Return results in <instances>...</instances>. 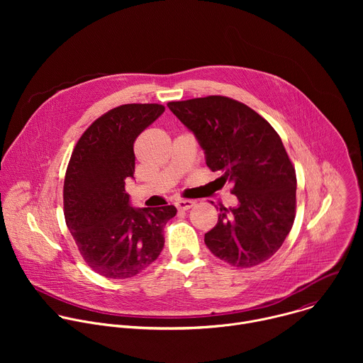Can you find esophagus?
<instances>
[{
	"label": "esophagus",
	"instance_id": "1",
	"mask_svg": "<svg viewBox=\"0 0 363 363\" xmlns=\"http://www.w3.org/2000/svg\"><path fill=\"white\" fill-rule=\"evenodd\" d=\"M192 205H194V202L189 199H178L175 202V206L179 211H188Z\"/></svg>",
	"mask_w": 363,
	"mask_h": 363
}]
</instances>
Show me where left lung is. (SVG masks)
<instances>
[{
  "label": "left lung",
  "mask_w": 363,
  "mask_h": 363,
  "mask_svg": "<svg viewBox=\"0 0 363 363\" xmlns=\"http://www.w3.org/2000/svg\"><path fill=\"white\" fill-rule=\"evenodd\" d=\"M194 133L205 164L233 184L237 205L220 208L205 244L235 267L260 264L281 247L296 213V171L272 125L244 103L224 96L169 101Z\"/></svg>",
  "instance_id": "8db88e82"
}]
</instances>
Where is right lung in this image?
<instances>
[{"label":"right lung","instance_id":"1","mask_svg":"<svg viewBox=\"0 0 363 363\" xmlns=\"http://www.w3.org/2000/svg\"><path fill=\"white\" fill-rule=\"evenodd\" d=\"M165 108L132 103L96 119L79 139L65 178V218L89 267L108 279H129L160 257L174 205L135 208L125 191L133 178V142Z\"/></svg>","mask_w":363,"mask_h":363}]
</instances>
